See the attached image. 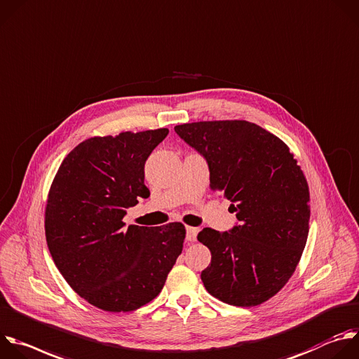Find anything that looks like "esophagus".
Here are the masks:
<instances>
[{
    "label": "esophagus",
    "instance_id": "1",
    "mask_svg": "<svg viewBox=\"0 0 359 359\" xmlns=\"http://www.w3.org/2000/svg\"><path fill=\"white\" fill-rule=\"evenodd\" d=\"M196 235H198V229L188 226L187 228V241L188 242H195L196 241Z\"/></svg>",
    "mask_w": 359,
    "mask_h": 359
}]
</instances>
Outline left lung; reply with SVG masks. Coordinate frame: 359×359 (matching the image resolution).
<instances>
[{
  "mask_svg": "<svg viewBox=\"0 0 359 359\" xmlns=\"http://www.w3.org/2000/svg\"><path fill=\"white\" fill-rule=\"evenodd\" d=\"M174 130L206 160L210 189L232 202L239 221L229 232L198 233L212 255L201 273L205 289L231 306L267 302L294 273L309 236L310 192L297 160L278 137L245 120Z\"/></svg>",
  "mask_w": 359,
  "mask_h": 359,
  "instance_id": "8db88e82",
  "label": "left lung"
}]
</instances>
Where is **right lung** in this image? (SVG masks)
Returning <instances> with one entry per match:
<instances>
[{"mask_svg": "<svg viewBox=\"0 0 359 359\" xmlns=\"http://www.w3.org/2000/svg\"><path fill=\"white\" fill-rule=\"evenodd\" d=\"M167 134L158 128L88 138L65 157L50 185V256L70 287L100 310L134 311L154 300L182 252L180 222H123L127 208L150 196L144 164Z\"/></svg>", "mask_w": 359, "mask_h": 359, "instance_id": "1", "label": "right lung"}]
</instances>
